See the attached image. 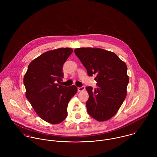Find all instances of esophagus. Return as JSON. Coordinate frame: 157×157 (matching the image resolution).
Segmentation results:
<instances>
[{
	"label": "esophagus",
	"instance_id": "34e87169",
	"mask_svg": "<svg viewBox=\"0 0 157 157\" xmlns=\"http://www.w3.org/2000/svg\"><path fill=\"white\" fill-rule=\"evenodd\" d=\"M85 90V86H82L81 88H78V92H82V91H83L84 90Z\"/></svg>",
	"mask_w": 157,
	"mask_h": 157
}]
</instances>
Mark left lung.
<instances>
[{
	"instance_id": "1",
	"label": "left lung",
	"mask_w": 157,
	"mask_h": 157,
	"mask_svg": "<svg viewBox=\"0 0 157 157\" xmlns=\"http://www.w3.org/2000/svg\"><path fill=\"white\" fill-rule=\"evenodd\" d=\"M74 52L88 75H95L97 82V88H86L89 94L87 111L98 121L109 120L126 97L129 81L126 64L114 52L101 48H80L75 49Z\"/></svg>"
}]
</instances>
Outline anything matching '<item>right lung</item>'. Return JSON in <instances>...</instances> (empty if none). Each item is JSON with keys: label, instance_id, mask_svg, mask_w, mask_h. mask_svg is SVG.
Segmentation results:
<instances>
[{"label": "right lung", "instance_id": "add662e5", "mask_svg": "<svg viewBox=\"0 0 157 157\" xmlns=\"http://www.w3.org/2000/svg\"><path fill=\"white\" fill-rule=\"evenodd\" d=\"M73 50L69 48L50 50L34 59L23 77L25 95L36 113L45 121L56 124L67 116V107L77 93L75 85H60L63 65Z\"/></svg>", "mask_w": 157, "mask_h": 157}]
</instances>
